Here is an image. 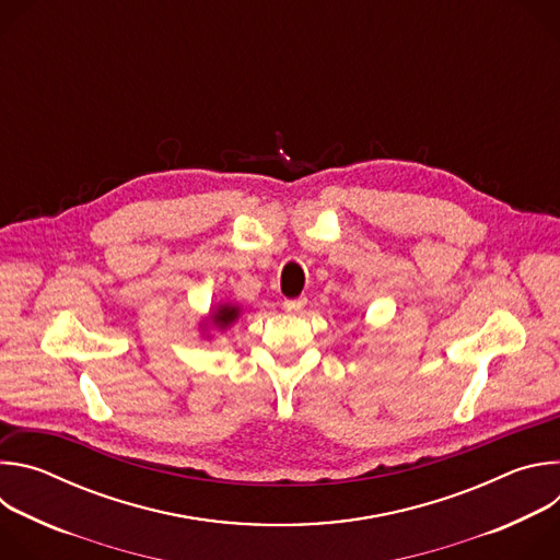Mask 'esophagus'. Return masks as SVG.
<instances>
[{"mask_svg": "<svg viewBox=\"0 0 560 560\" xmlns=\"http://www.w3.org/2000/svg\"><path fill=\"white\" fill-rule=\"evenodd\" d=\"M303 305H305V296H299V299H285L283 301V310L285 312H301L303 310Z\"/></svg>", "mask_w": 560, "mask_h": 560, "instance_id": "1", "label": "esophagus"}]
</instances>
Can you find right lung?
Instances as JSON below:
<instances>
[{
    "label": "right lung",
    "instance_id": "obj_1",
    "mask_svg": "<svg viewBox=\"0 0 560 560\" xmlns=\"http://www.w3.org/2000/svg\"><path fill=\"white\" fill-rule=\"evenodd\" d=\"M238 305H232V303H221V305H217V310L210 314V318L208 322L217 328V330H225V328H230L236 318H238Z\"/></svg>",
    "mask_w": 560,
    "mask_h": 560
}]
</instances>
